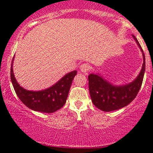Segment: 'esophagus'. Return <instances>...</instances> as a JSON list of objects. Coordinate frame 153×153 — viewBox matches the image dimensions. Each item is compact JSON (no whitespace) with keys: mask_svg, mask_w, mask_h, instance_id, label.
Wrapping results in <instances>:
<instances>
[{"mask_svg":"<svg viewBox=\"0 0 153 153\" xmlns=\"http://www.w3.org/2000/svg\"><path fill=\"white\" fill-rule=\"evenodd\" d=\"M90 69H91V67H90V66L88 63H83L79 67V70H80L81 72L83 73H87L88 71H90Z\"/></svg>","mask_w":153,"mask_h":153,"instance_id":"1","label":"esophagus"}]
</instances>
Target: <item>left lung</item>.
I'll return each mask as SVG.
<instances>
[{
    "label": "left lung",
    "instance_id": "1",
    "mask_svg": "<svg viewBox=\"0 0 153 153\" xmlns=\"http://www.w3.org/2000/svg\"><path fill=\"white\" fill-rule=\"evenodd\" d=\"M136 44L143 52V64L140 74L136 79L123 86H114L97 74L89 75V90L92 102L98 109L104 112H110L129 105L140 91L143 83L146 69L145 55L140 43L133 36Z\"/></svg>",
    "mask_w": 153,
    "mask_h": 153
}]
</instances>
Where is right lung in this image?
Wrapping results in <instances>:
<instances>
[{"label": "right lung", "mask_w": 153, "mask_h": 153, "mask_svg": "<svg viewBox=\"0 0 153 153\" xmlns=\"http://www.w3.org/2000/svg\"><path fill=\"white\" fill-rule=\"evenodd\" d=\"M13 58L10 67V79L16 94L21 102L32 110L41 113H52L63 107L76 70L66 74L57 83L46 90L30 91L21 87L16 80L13 72Z\"/></svg>", "instance_id": "add662e5"}]
</instances>
